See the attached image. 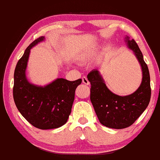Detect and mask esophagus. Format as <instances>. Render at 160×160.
<instances>
[{
  "mask_svg": "<svg viewBox=\"0 0 160 160\" xmlns=\"http://www.w3.org/2000/svg\"><path fill=\"white\" fill-rule=\"evenodd\" d=\"M82 82H83L84 84H86V85H89V84H90L89 81H88V78L86 76L82 77Z\"/></svg>",
  "mask_w": 160,
  "mask_h": 160,
  "instance_id": "34e87169",
  "label": "esophagus"
}]
</instances>
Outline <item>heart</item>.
Instances as JSON below:
<instances>
[{
    "mask_svg": "<svg viewBox=\"0 0 160 160\" xmlns=\"http://www.w3.org/2000/svg\"><path fill=\"white\" fill-rule=\"evenodd\" d=\"M88 56H89V54H88V53H84V54H82V58H84H84H88Z\"/></svg>",
    "mask_w": 160,
    "mask_h": 160,
    "instance_id": "heart-1",
    "label": "heart"
}]
</instances>
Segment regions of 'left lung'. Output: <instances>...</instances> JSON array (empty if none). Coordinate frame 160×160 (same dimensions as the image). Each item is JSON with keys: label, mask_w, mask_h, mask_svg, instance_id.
Segmentation results:
<instances>
[{"label": "left lung", "mask_w": 160, "mask_h": 160, "mask_svg": "<svg viewBox=\"0 0 160 160\" xmlns=\"http://www.w3.org/2000/svg\"><path fill=\"white\" fill-rule=\"evenodd\" d=\"M125 42L134 52L142 67V83L134 93L123 97L112 93L98 69H93L88 75L91 84L92 105L101 124L108 128L120 129L132 125L146 109L151 99V78L143 54L134 39L126 36Z\"/></svg>", "instance_id": "left-lung-1"}]
</instances>
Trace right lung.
<instances>
[{
    "mask_svg": "<svg viewBox=\"0 0 160 160\" xmlns=\"http://www.w3.org/2000/svg\"><path fill=\"white\" fill-rule=\"evenodd\" d=\"M45 41L41 37L24 51L14 72L13 99L22 115L33 127L40 129H55L67 123L71 113L75 91L82 79L68 81L57 78L45 86L36 85L26 77L31 49Z\"/></svg>",
    "mask_w": 160,
    "mask_h": 160,
    "instance_id": "obj_1",
    "label": "right lung"
}]
</instances>
